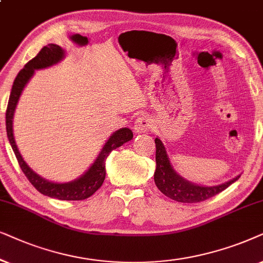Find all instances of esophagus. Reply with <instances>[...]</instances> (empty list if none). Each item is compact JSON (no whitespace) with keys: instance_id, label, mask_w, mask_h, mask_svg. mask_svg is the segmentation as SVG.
I'll use <instances>...</instances> for the list:
<instances>
[{"instance_id":"obj_1","label":"esophagus","mask_w":263,"mask_h":263,"mask_svg":"<svg viewBox=\"0 0 263 263\" xmlns=\"http://www.w3.org/2000/svg\"><path fill=\"white\" fill-rule=\"evenodd\" d=\"M152 126H153L152 119L146 117V115H141V117H138V119L135 122V131L137 132V134L146 132L152 128Z\"/></svg>"}]
</instances>
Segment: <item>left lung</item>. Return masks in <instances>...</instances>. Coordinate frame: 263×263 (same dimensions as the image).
Listing matches in <instances>:
<instances>
[{
  "label": "left lung",
  "instance_id": "1",
  "mask_svg": "<svg viewBox=\"0 0 263 263\" xmlns=\"http://www.w3.org/2000/svg\"><path fill=\"white\" fill-rule=\"evenodd\" d=\"M156 170L154 174L156 186L167 197L183 203H198L220 194L231 184L239 179V176L218 186H198L178 176L168 160L166 149L159 138H155Z\"/></svg>",
  "mask_w": 263,
  "mask_h": 263
}]
</instances>
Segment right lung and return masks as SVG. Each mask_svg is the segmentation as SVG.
<instances>
[{"mask_svg":"<svg viewBox=\"0 0 263 263\" xmlns=\"http://www.w3.org/2000/svg\"><path fill=\"white\" fill-rule=\"evenodd\" d=\"M64 58V50L61 47L56 44H48L47 47L42 48V50L34 56L32 60H30L25 65L22 71L17 73L15 80L13 83L12 91H10V96L8 101V106H7L6 110V128H7V136H8L9 143L12 145V149L14 154H15L19 166L22 171L25 174L27 179L34 187L37 189L41 194L49 197L62 199V201H82V199L89 198L92 196L102 186L104 178H106V159L109 154L113 152L114 149L121 146L124 143L131 141L134 137L132 131L127 127L118 129L115 134L110 136L108 139L106 145L103 146L102 152L97 157L92 166L87 172L71 183L65 184H56L50 183V181L43 179L40 176H37L31 168L27 166L25 161L20 155L17 146L14 141L13 136V115L14 110H15L17 100H19L20 93L29 82V79L32 77L34 69L45 68L48 66H51L52 64H56Z\"/></svg>","mask_w":263,"mask_h":263,"instance_id":"1","label":"right lung"}]
</instances>
